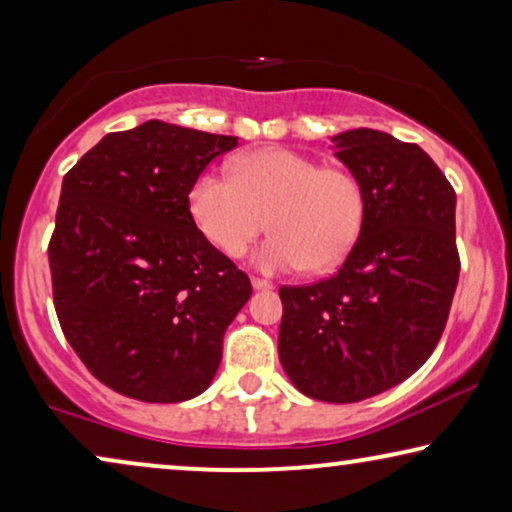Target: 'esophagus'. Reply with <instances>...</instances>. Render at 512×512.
<instances>
[{"mask_svg": "<svg viewBox=\"0 0 512 512\" xmlns=\"http://www.w3.org/2000/svg\"><path fill=\"white\" fill-rule=\"evenodd\" d=\"M251 286H254L256 291H270L272 289L270 282H265V279H258V277L251 279Z\"/></svg>", "mask_w": 512, "mask_h": 512, "instance_id": "1", "label": "esophagus"}]
</instances>
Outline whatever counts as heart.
<instances>
[{
    "mask_svg": "<svg viewBox=\"0 0 512 512\" xmlns=\"http://www.w3.org/2000/svg\"><path fill=\"white\" fill-rule=\"evenodd\" d=\"M188 205L200 233L230 258L247 251L270 214L275 235L254 256L261 272L338 268L366 221V191L356 174L284 146L242 156L235 177L202 172Z\"/></svg>",
    "mask_w": 512,
    "mask_h": 512,
    "instance_id": "heart-1",
    "label": "heart"
}]
</instances>
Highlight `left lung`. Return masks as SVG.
<instances>
[{"label":"left lung","instance_id":"obj_1","mask_svg":"<svg viewBox=\"0 0 512 512\" xmlns=\"http://www.w3.org/2000/svg\"><path fill=\"white\" fill-rule=\"evenodd\" d=\"M333 142L366 191V221L333 277L279 289V361L305 396L356 403L415 373L445 331L457 195L417 144L370 128Z\"/></svg>","mask_w":512,"mask_h":512}]
</instances>
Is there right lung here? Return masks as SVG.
Returning <instances> with one entry per match:
<instances>
[{"instance_id": "add662e5", "label": "right lung", "mask_w": 512, "mask_h": 512, "mask_svg": "<svg viewBox=\"0 0 512 512\" xmlns=\"http://www.w3.org/2000/svg\"><path fill=\"white\" fill-rule=\"evenodd\" d=\"M237 137L146 121L62 179L48 244L62 333L118 394L179 403L212 384L251 282L195 226L188 193Z\"/></svg>"}]
</instances>
